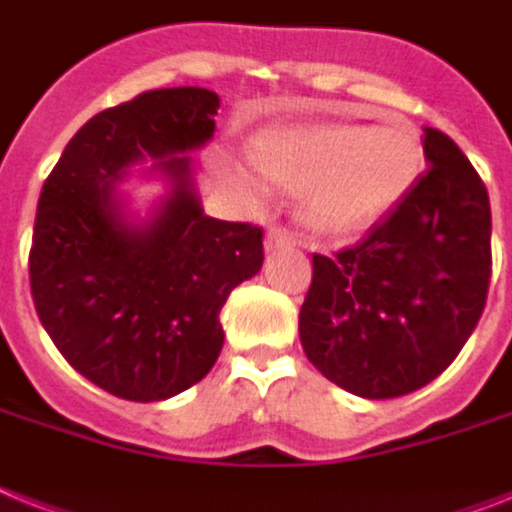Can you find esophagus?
Listing matches in <instances>:
<instances>
[{
    "label": "esophagus",
    "mask_w": 512,
    "mask_h": 512,
    "mask_svg": "<svg viewBox=\"0 0 512 512\" xmlns=\"http://www.w3.org/2000/svg\"><path fill=\"white\" fill-rule=\"evenodd\" d=\"M281 247H292V236L281 231V228H270L268 234H265V249L273 252V249H281Z\"/></svg>",
    "instance_id": "34e87169"
}]
</instances>
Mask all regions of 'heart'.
I'll return each mask as SVG.
<instances>
[{
    "mask_svg": "<svg viewBox=\"0 0 512 512\" xmlns=\"http://www.w3.org/2000/svg\"><path fill=\"white\" fill-rule=\"evenodd\" d=\"M247 160L265 184L297 191V215L321 239H352L392 213L423 168L410 120L297 123L257 131Z\"/></svg>",
    "mask_w": 512,
    "mask_h": 512,
    "instance_id": "obj_1",
    "label": "heart"
}]
</instances>
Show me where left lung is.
<instances>
[{
  "instance_id": "1",
  "label": "left lung",
  "mask_w": 512,
  "mask_h": 512,
  "mask_svg": "<svg viewBox=\"0 0 512 512\" xmlns=\"http://www.w3.org/2000/svg\"><path fill=\"white\" fill-rule=\"evenodd\" d=\"M423 173L400 205L336 257L313 255L299 310L307 360L336 386L392 400L434 381L479 323L492 276L484 181L426 128Z\"/></svg>"
}]
</instances>
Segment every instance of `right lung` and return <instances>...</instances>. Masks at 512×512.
<instances>
[{"label":"right lung","instance_id":"1","mask_svg":"<svg viewBox=\"0 0 512 512\" xmlns=\"http://www.w3.org/2000/svg\"><path fill=\"white\" fill-rule=\"evenodd\" d=\"M220 97L144 91L86 123L44 181L28 257L41 326L62 357L120 400L176 397L223 347L220 307L263 268V228L205 215L191 155ZM139 161L169 184L147 219L117 184Z\"/></svg>","mask_w":512,"mask_h":512}]
</instances>
